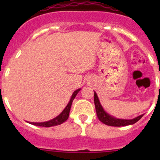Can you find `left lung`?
<instances>
[{"label": "left lung", "instance_id": "1", "mask_svg": "<svg viewBox=\"0 0 160 160\" xmlns=\"http://www.w3.org/2000/svg\"><path fill=\"white\" fill-rule=\"evenodd\" d=\"M94 104L98 119H99L102 123L105 124V125H109V126L120 127L133 125L135 122H138L139 119H141L142 117L143 116V114H142V115L138 116V117L135 118L133 119H129V120H127V119L116 118L113 117V116L108 114V113L104 110L103 107L101 106V103H100L96 92H94Z\"/></svg>", "mask_w": 160, "mask_h": 160}]
</instances>
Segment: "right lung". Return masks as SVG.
<instances>
[{
	"instance_id": "add662e5",
	"label": "right lung",
	"mask_w": 160,
	"mask_h": 160,
	"mask_svg": "<svg viewBox=\"0 0 160 160\" xmlns=\"http://www.w3.org/2000/svg\"><path fill=\"white\" fill-rule=\"evenodd\" d=\"M80 90V89H77V90L73 92L72 93V97L70 98V102L68 103V104L67 105V107L64 108V110L57 116L55 118L52 119V120L48 121V122H30V124L33 125H37V126H42V127H52V126H55V125H60V124H62L64 122L68 119L69 115H70V111L71 108V105H72V101L74 100V98H76L77 94L78 93V92Z\"/></svg>"
}]
</instances>
